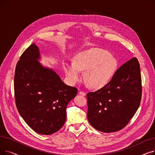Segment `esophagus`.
Masks as SVG:
<instances>
[{"label": "esophagus", "mask_w": 155, "mask_h": 155, "mask_svg": "<svg viewBox=\"0 0 155 155\" xmlns=\"http://www.w3.org/2000/svg\"><path fill=\"white\" fill-rule=\"evenodd\" d=\"M79 94H80V95H82V96H85V95H86L85 92H82V91H80V92H79Z\"/></svg>", "instance_id": "34e87169"}]
</instances>
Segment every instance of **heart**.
<instances>
[{"instance_id":"b5f03b06","label":"heart","mask_w":155,"mask_h":155,"mask_svg":"<svg viewBox=\"0 0 155 155\" xmlns=\"http://www.w3.org/2000/svg\"><path fill=\"white\" fill-rule=\"evenodd\" d=\"M117 67L114 57L99 48L81 51L75 56L73 63H63L64 71L70 83L78 82L82 78L81 71H85L86 82L93 88L107 84L114 75Z\"/></svg>"}]
</instances>
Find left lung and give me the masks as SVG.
Returning a JSON list of instances; mask_svg holds the SVG:
<instances>
[{
    "label": "left lung",
    "mask_w": 155,
    "mask_h": 155,
    "mask_svg": "<svg viewBox=\"0 0 155 155\" xmlns=\"http://www.w3.org/2000/svg\"><path fill=\"white\" fill-rule=\"evenodd\" d=\"M141 94L140 66L134 57L117 69L107 85L87 93L88 122L101 132L121 130L139 107Z\"/></svg>",
    "instance_id": "left-lung-1"
}]
</instances>
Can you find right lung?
Listing matches in <instances>:
<instances>
[{"label": "right lung", "instance_id": "right-lung-1", "mask_svg": "<svg viewBox=\"0 0 155 155\" xmlns=\"http://www.w3.org/2000/svg\"><path fill=\"white\" fill-rule=\"evenodd\" d=\"M39 58L35 43L21 56L15 70V101L19 114L32 130L50 135L64 125L67 105L78 90L64 84L53 70L41 64Z\"/></svg>", "mask_w": 155, "mask_h": 155}]
</instances>
